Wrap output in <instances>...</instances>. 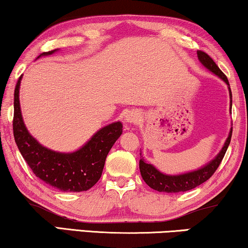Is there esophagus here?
Here are the masks:
<instances>
[{
    "label": "esophagus",
    "mask_w": 248,
    "mask_h": 248,
    "mask_svg": "<svg viewBox=\"0 0 248 248\" xmlns=\"http://www.w3.org/2000/svg\"><path fill=\"white\" fill-rule=\"evenodd\" d=\"M140 120V115L137 111H128L125 116V122L128 124H135Z\"/></svg>",
    "instance_id": "1"
}]
</instances>
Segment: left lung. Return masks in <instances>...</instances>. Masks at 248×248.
I'll return each mask as SVG.
<instances>
[{"label": "left lung", "instance_id": "8db88e82", "mask_svg": "<svg viewBox=\"0 0 248 248\" xmlns=\"http://www.w3.org/2000/svg\"><path fill=\"white\" fill-rule=\"evenodd\" d=\"M198 57L199 61L203 64V66L206 67L210 72L215 73L217 77H219L223 82H226L229 89V96H230V110H232V90H230L228 79L225 74L222 73V71L219 69L218 65L215 63L211 57L208 54L202 52V50H198ZM232 128H230L229 135L227 138V140L223 144V147L218 155H216L215 159H212L209 164H206L204 167L196 169V170L185 172V174L181 175H166L162 174L158 170L155 166L151 164H147L144 161V159H140L139 166H140V171L141 176L143 178V181L150 186L151 188L155 189L158 192H166V193H179V192H186L189 189L195 188L196 186L201 185L202 183L208 181L211 176L215 174L217 168L219 167V165L221 164L223 157L227 149L229 147L230 140H232ZM141 155V154H140Z\"/></svg>", "mask_w": 248, "mask_h": 248}]
</instances>
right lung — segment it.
I'll return each mask as SVG.
<instances>
[{
  "mask_svg": "<svg viewBox=\"0 0 248 248\" xmlns=\"http://www.w3.org/2000/svg\"><path fill=\"white\" fill-rule=\"evenodd\" d=\"M57 49L40 54L50 55ZM22 76L15 89L13 135L27 164L37 177L62 192L88 191L99 181L108 152L123 132L121 122L100 128L79 150L63 154L44 147L32 138L23 123L20 109L19 89Z\"/></svg>",
  "mask_w": 248,
  "mask_h": 248,
  "instance_id": "right-lung-1",
  "label": "right lung"
}]
</instances>
